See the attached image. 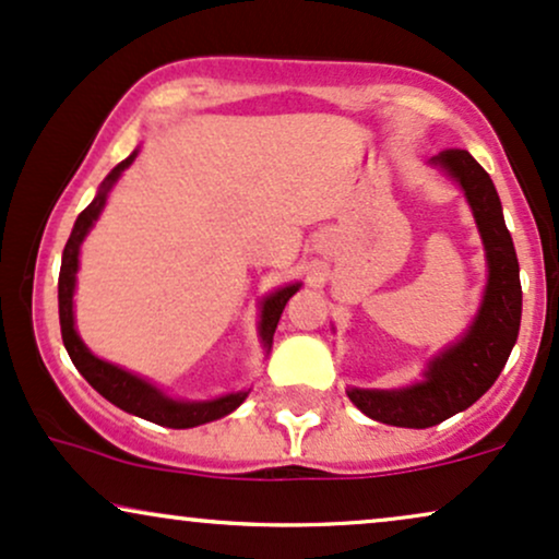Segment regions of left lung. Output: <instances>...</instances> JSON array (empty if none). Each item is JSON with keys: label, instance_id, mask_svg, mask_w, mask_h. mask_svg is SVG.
Listing matches in <instances>:
<instances>
[{"label": "left lung", "instance_id": "obj_1", "mask_svg": "<svg viewBox=\"0 0 559 559\" xmlns=\"http://www.w3.org/2000/svg\"><path fill=\"white\" fill-rule=\"evenodd\" d=\"M467 193L472 214L487 250L485 301L467 335L428 366L426 381L397 392L348 390V397L369 418L400 428H430L462 413L490 390L511 356L521 324L519 258L508 235L498 190L490 175L467 150H447L433 157Z\"/></svg>", "mask_w": 559, "mask_h": 559}]
</instances>
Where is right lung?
I'll return each mask as SVG.
<instances>
[{"label":"right lung","mask_w":559,"mask_h":559,"mask_svg":"<svg viewBox=\"0 0 559 559\" xmlns=\"http://www.w3.org/2000/svg\"><path fill=\"white\" fill-rule=\"evenodd\" d=\"M136 152L131 154L129 159H123L108 178L103 180L100 190H97L95 201L90 203L87 209L76 216V224L69 235V242L63 247V258H61V273H59V320H61V337L63 345H67L69 358H72L76 369L84 379L95 386L97 392L103 394L105 400L112 402L116 407L126 409V413L139 415V418L157 423V426H167V428H193L201 426V423H211L216 418H224L229 415L231 409L242 405V400L247 397V392H237V394H227V397H218L211 402H178L169 400L162 394L157 386L146 384L144 379L133 377V373L118 369L108 361H100L97 356L84 348V343L80 341L74 330V312H72V296H74V273L76 265H80V245L84 235H87L95 218L100 216V211L108 201V190L112 188V182L118 180V175L123 173L126 167L131 165ZM299 292V284L296 286H286L281 292H275L273 296H267L263 301V317H260V335H263L265 348H271L273 343V332L278 328L281 314H284L286 301Z\"/></svg>","instance_id":"1"}]
</instances>
